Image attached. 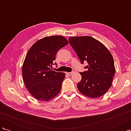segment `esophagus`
Segmentation results:
<instances>
[{
  "label": "esophagus",
  "mask_w": 131,
  "mask_h": 131,
  "mask_svg": "<svg viewBox=\"0 0 131 131\" xmlns=\"http://www.w3.org/2000/svg\"><path fill=\"white\" fill-rule=\"evenodd\" d=\"M73 73V72H67V73H66V74H67V75H68V76H71V75H72Z\"/></svg>",
  "instance_id": "esophagus-1"
}]
</instances>
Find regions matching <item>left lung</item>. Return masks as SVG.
<instances>
[{
	"label": "left lung",
	"mask_w": 131,
	"mask_h": 131,
	"mask_svg": "<svg viewBox=\"0 0 131 131\" xmlns=\"http://www.w3.org/2000/svg\"><path fill=\"white\" fill-rule=\"evenodd\" d=\"M69 42L82 64L88 63L85 67L87 70L80 72L82 78L77 85L79 91L92 98L103 96L112 86L115 73L112 54L102 42L91 37H69Z\"/></svg>",
	"instance_id": "left-lung-1"
}]
</instances>
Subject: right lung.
Segmentation results:
<instances>
[{"mask_svg": "<svg viewBox=\"0 0 131 131\" xmlns=\"http://www.w3.org/2000/svg\"><path fill=\"white\" fill-rule=\"evenodd\" d=\"M68 43L61 35L46 37L35 42L28 51L22 66L23 80L37 100L48 101L60 92L65 73L56 72L50 67L57 52Z\"/></svg>", "mask_w": 131, "mask_h": 131, "instance_id": "right-lung-1", "label": "right lung"}]
</instances>
